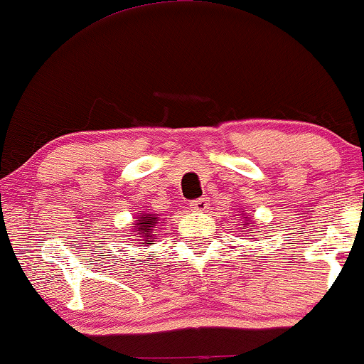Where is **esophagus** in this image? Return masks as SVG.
I'll return each mask as SVG.
<instances>
[{"mask_svg":"<svg viewBox=\"0 0 364 364\" xmlns=\"http://www.w3.org/2000/svg\"><path fill=\"white\" fill-rule=\"evenodd\" d=\"M210 200L207 198V196H202V198H198V200H193V202L190 203V208L193 212H205L207 208H208V205H210Z\"/></svg>","mask_w":364,"mask_h":364,"instance_id":"1","label":"esophagus"}]
</instances>
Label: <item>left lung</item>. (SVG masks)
Instances as JSON below:
<instances>
[{
  "instance_id": "left-lung-1",
  "label": "left lung",
  "mask_w": 364,
  "mask_h": 364,
  "mask_svg": "<svg viewBox=\"0 0 364 364\" xmlns=\"http://www.w3.org/2000/svg\"><path fill=\"white\" fill-rule=\"evenodd\" d=\"M248 224H252V223H248Z\"/></svg>"
}]
</instances>
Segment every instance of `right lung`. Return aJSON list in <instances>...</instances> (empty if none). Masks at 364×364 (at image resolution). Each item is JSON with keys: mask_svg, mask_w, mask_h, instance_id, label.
<instances>
[{"mask_svg": "<svg viewBox=\"0 0 364 364\" xmlns=\"http://www.w3.org/2000/svg\"><path fill=\"white\" fill-rule=\"evenodd\" d=\"M157 215L156 214H141L136 220L135 225V243L141 245H152L154 240H156V235H154V228L157 224Z\"/></svg>", "mask_w": 364, "mask_h": 364, "instance_id": "right-lung-1", "label": "right lung"}]
</instances>
